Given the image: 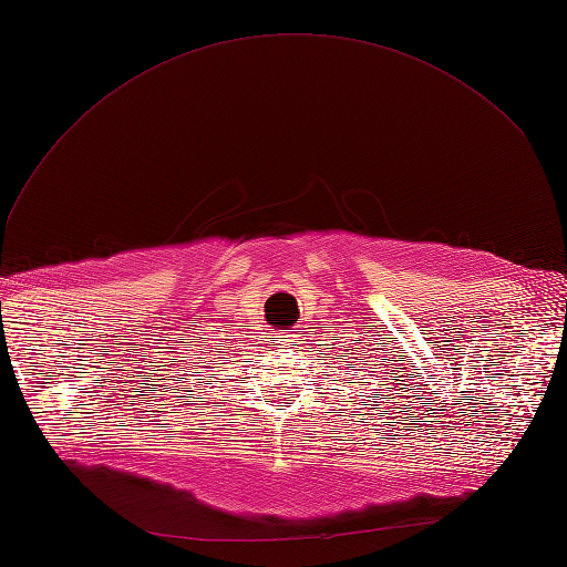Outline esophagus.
<instances>
[{
    "label": "esophagus",
    "mask_w": 567,
    "mask_h": 567,
    "mask_svg": "<svg viewBox=\"0 0 567 567\" xmlns=\"http://www.w3.org/2000/svg\"><path fill=\"white\" fill-rule=\"evenodd\" d=\"M274 342H277V348H290L293 346V333H279Z\"/></svg>",
    "instance_id": "34e87169"
}]
</instances>
